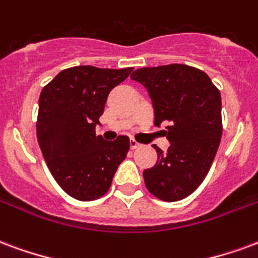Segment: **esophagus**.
Masks as SVG:
<instances>
[{
    "mask_svg": "<svg viewBox=\"0 0 258 258\" xmlns=\"http://www.w3.org/2000/svg\"><path fill=\"white\" fill-rule=\"evenodd\" d=\"M140 146H142L140 143H137L136 140H133V139H132V140H131V148H132V150H136V148H139Z\"/></svg>",
    "mask_w": 258,
    "mask_h": 258,
    "instance_id": "1",
    "label": "esophagus"
}]
</instances>
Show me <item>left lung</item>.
<instances>
[{"instance_id":"obj_1","label":"left lung","mask_w":258,"mask_h":258,"mask_svg":"<svg viewBox=\"0 0 258 258\" xmlns=\"http://www.w3.org/2000/svg\"><path fill=\"white\" fill-rule=\"evenodd\" d=\"M151 97L155 125H168L170 142L157 163L143 172L150 192L166 202L184 199L206 177L223 135L221 96L202 70L187 64L144 67L133 71Z\"/></svg>"}]
</instances>
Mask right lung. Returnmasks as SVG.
I'll list each match as a JSON object with an SVG mask.
<instances>
[{"instance_id":"right-lung-1","label":"right lung","mask_w":258,"mask_h":258,"mask_svg":"<svg viewBox=\"0 0 258 258\" xmlns=\"http://www.w3.org/2000/svg\"><path fill=\"white\" fill-rule=\"evenodd\" d=\"M132 71L77 66L60 71L39 95L37 137L45 162L60 187L78 201L103 197L126 158L129 137L106 142L95 129L108 93Z\"/></svg>"}]
</instances>
